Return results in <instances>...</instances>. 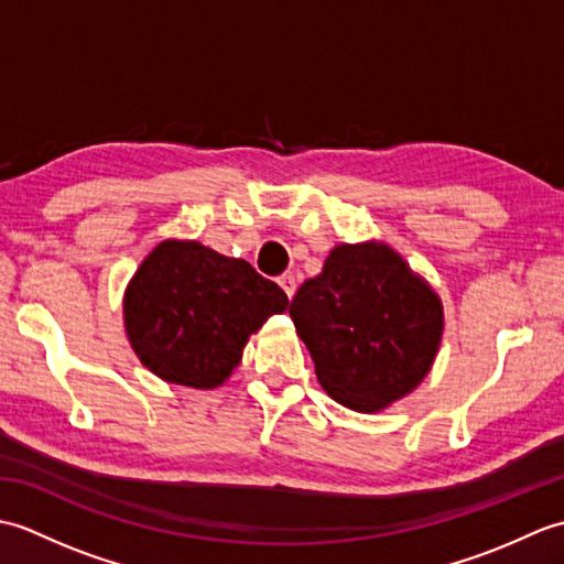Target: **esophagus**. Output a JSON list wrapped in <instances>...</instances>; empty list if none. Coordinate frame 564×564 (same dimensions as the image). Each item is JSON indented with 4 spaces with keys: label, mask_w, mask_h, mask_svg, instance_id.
I'll use <instances>...</instances> for the list:
<instances>
[{
    "label": "esophagus",
    "mask_w": 564,
    "mask_h": 564,
    "mask_svg": "<svg viewBox=\"0 0 564 564\" xmlns=\"http://www.w3.org/2000/svg\"><path fill=\"white\" fill-rule=\"evenodd\" d=\"M279 285H281V289L285 291V295H289V297H293V295H295V289H297L295 275H291V273H283L281 279H279Z\"/></svg>",
    "instance_id": "esophagus-1"
}]
</instances>
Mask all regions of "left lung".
I'll return each instance as SVG.
<instances>
[{
	"instance_id": "left-lung-1",
	"label": "left lung",
	"mask_w": 564,
	"mask_h": 564,
	"mask_svg": "<svg viewBox=\"0 0 564 564\" xmlns=\"http://www.w3.org/2000/svg\"><path fill=\"white\" fill-rule=\"evenodd\" d=\"M291 317L334 402L373 414L410 394L436 361L443 303L380 239L337 245L295 293Z\"/></svg>"
}]
</instances>
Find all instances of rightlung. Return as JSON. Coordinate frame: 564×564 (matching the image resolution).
Segmentation results:
<instances>
[{"label":"right lung","mask_w":564,"mask_h":564,"mask_svg":"<svg viewBox=\"0 0 564 564\" xmlns=\"http://www.w3.org/2000/svg\"><path fill=\"white\" fill-rule=\"evenodd\" d=\"M289 295L245 259L166 237L123 293V327L140 364L174 386L213 390L235 373L254 332Z\"/></svg>","instance_id":"1"}]
</instances>
